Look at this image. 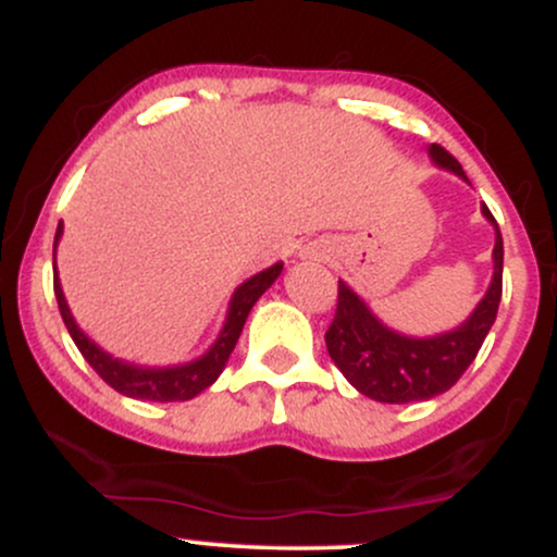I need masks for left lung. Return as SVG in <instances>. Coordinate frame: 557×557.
Here are the masks:
<instances>
[{
  "mask_svg": "<svg viewBox=\"0 0 557 557\" xmlns=\"http://www.w3.org/2000/svg\"><path fill=\"white\" fill-rule=\"evenodd\" d=\"M430 157L434 164L469 181L458 159L440 144L430 146ZM482 214L495 225V274L474 314L453 332L437 337L398 335L385 327L348 285H337L335 319L324 341L332 361L361 395L380 403L430 400L456 385L476 359L503 296V235L487 207H482Z\"/></svg>",
  "mask_w": 557,
  "mask_h": 557,
  "instance_id": "left-lung-1",
  "label": "left lung"
}]
</instances>
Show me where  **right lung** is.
<instances>
[{
    "label": "right lung",
    "mask_w": 557,
    "mask_h": 557,
    "mask_svg": "<svg viewBox=\"0 0 557 557\" xmlns=\"http://www.w3.org/2000/svg\"><path fill=\"white\" fill-rule=\"evenodd\" d=\"M60 235H62V222L60 227H57L54 248H57V240H60ZM280 272H283V264H274L270 270L253 274L251 280H246V283L233 293L225 327H222L220 337H216L212 348H209L201 359L183 363V367H168V369L133 367V363L112 359V356L104 354L99 345L88 341V337L78 330V324H75L73 314H70L67 300L62 296V287H60V280H57V274H54V296H57V306H60L62 322H65L70 337H73V343L78 345V350L83 354V359L88 361V367H91L94 372L107 382V385L117 389V393L127 395V398L172 403V400L196 398L201 389H207L216 376L222 374L230 354H233L235 343H238L243 324H246L248 319V311L253 309V304L261 298V293H264L267 287L280 277Z\"/></svg>",
    "instance_id": "right-lung-1"
}]
</instances>
